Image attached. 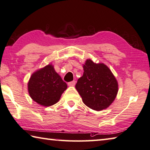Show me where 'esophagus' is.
Segmentation results:
<instances>
[{"label": "esophagus", "instance_id": "esophagus-1", "mask_svg": "<svg viewBox=\"0 0 150 150\" xmlns=\"http://www.w3.org/2000/svg\"><path fill=\"white\" fill-rule=\"evenodd\" d=\"M75 84H76V81H72V82L68 83V85L69 86H74Z\"/></svg>", "mask_w": 150, "mask_h": 150}]
</instances>
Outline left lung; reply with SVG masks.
Returning <instances> with one entry per match:
<instances>
[{"label":"left lung","instance_id":"1","mask_svg":"<svg viewBox=\"0 0 150 150\" xmlns=\"http://www.w3.org/2000/svg\"><path fill=\"white\" fill-rule=\"evenodd\" d=\"M83 74L78 80L76 89L86 106L102 111L116 98L119 85L111 70L103 63H95L88 59L83 64Z\"/></svg>","mask_w":150,"mask_h":150}]
</instances>
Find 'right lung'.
<instances>
[{
	"instance_id": "right-lung-1",
	"label": "right lung",
	"mask_w": 150,
	"mask_h": 150,
	"mask_svg": "<svg viewBox=\"0 0 150 150\" xmlns=\"http://www.w3.org/2000/svg\"><path fill=\"white\" fill-rule=\"evenodd\" d=\"M67 89V84L51 64L34 72L28 83V90L31 98L44 107L57 103Z\"/></svg>"
}]
</instances>
